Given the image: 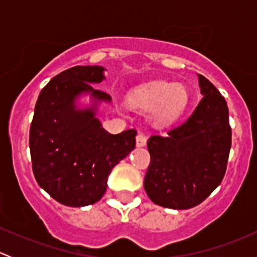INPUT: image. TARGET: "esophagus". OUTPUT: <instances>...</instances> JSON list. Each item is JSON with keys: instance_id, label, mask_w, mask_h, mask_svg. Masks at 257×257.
Listing matches in <instances>:
<instances>
[{"instance_id": "34e87169", "label": "esophagus", "mask_w": 257, "mask_h": 257, "mask_svg": "<svg viewBox=\"0 0 257 257\" xmlns=\"http://www.w3.org/2000/svg\"><path fill=\"white\" fill-rule=\"evenodd\" d=\"M145 144H147V137H145L143 133H139L138 136H137V147L142 148L144 147Z\"/></svg>"}]
</instances>
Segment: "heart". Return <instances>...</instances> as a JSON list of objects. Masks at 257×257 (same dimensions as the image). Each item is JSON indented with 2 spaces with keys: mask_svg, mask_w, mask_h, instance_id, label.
Listing matches in <instances>:
<instances>
[{
  "mask_svg": "<svg viewBox=\"0 0 257 257\" xmlns=\"http://www.w3.org/2000/svg\"><path fill=\"white\" fill-rule=\"evenodd\" d=\"M188 92L183 85L170 83H152L136 88L129 94V103L142 110H154L158 123L174 121L188 104Z\"/></svg>",
  "mask_w": 257,
  "mask_h": 257,
  "instance_id": "b5f03b06",
  "label": "heart"
}]
</instances>
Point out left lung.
<instances>
[{"label":"left lung","mask_w":257,"mask_h":257,"mask_svg":"<svg viewBox=\"0 0 257 257\" xmlns=\"http://www.w3.org/2000/svg\"><path fill=\"white\" fill-rule=\"evenodd\" d=\"M204 95L184 123L167 136L148 141L150 164L144 189L154 204L190 209L203 203L220 185L231 148V128L225 98L199 74Z\"/></svg>","instance_id":"left-lung-1"}]
</instances>
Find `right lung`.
Segmentation results:
<instances>
[{"label":"right lung","instance_id":"add662e5","mask_svg":"<svg viewBox=\"0 0 257 257\" xmlns=\"http://www.w3.org/2000/svg\"><path fill=\"white\" fill-rule=\"evenodd\" d=\"M100 66H76L57 74L41 90L30 128L32 169L38 185L67 206H87L102 199L112 169L136 148L137 131L110 134L95 118L98 102L110 95L90 83L104 79ZM89 92L85 110L75 99Z\"/></svg>","mask_w":257,"mask_h":257}]
</instances>
